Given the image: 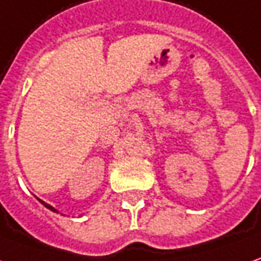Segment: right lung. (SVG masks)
Instances as JSON below:
<instances>
[{"mask_svg":"<svg viewBox=\"0 0 261 261\" xmlns=\"http://www.w3.org/2000/svg\"><path fill=\"white\" fill-rule=\"evenodd\" d=\"M40 201H41L42 204L45 205V207H47V208H48V210H51V212H54V213H58V210H57V208H54V207H53V205L47 204V203H45V201H42V200H40Z\"/></svg>","mask_w":261,"mask_h":261,"instance_id":"right-lung-1","label":"right lung"}]
</instances>
